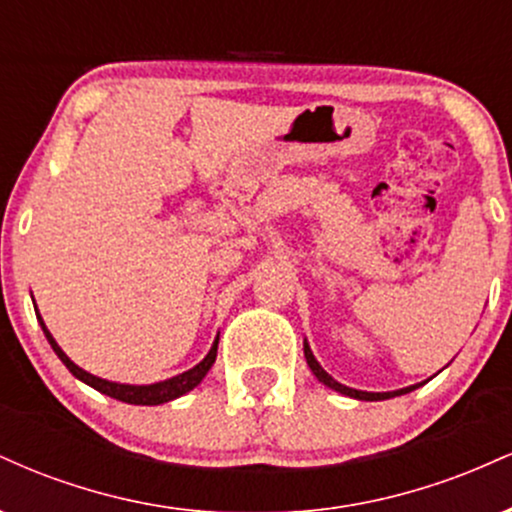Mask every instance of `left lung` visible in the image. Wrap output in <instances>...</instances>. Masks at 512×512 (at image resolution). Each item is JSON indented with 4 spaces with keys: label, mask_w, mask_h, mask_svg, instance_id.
<instances>
[{
    "label": "left lung",
    "mask_w": 512,
    "mask_h": 512,
    "mask_svg": "<svg viewBox=\"0 0 512 512\" xmlns=\"http://www.w3.org/2000/svg\"><path fill=\"white\" fill-rule=\"evenodd\" d=\"M303 351H305V361H308L310 370L315 373V378L320 380V383H325L327 387H332V390L342 392L346 397H354V399H366V402H378V399H390V397H399V395H407V392L416 390L419 385H411V387H402V390H395V392H363V390H354V387H346L342 383H337V380L332 378L330 373H327L325 368L317 363V358L313 356V351H310L308 342H303Z\"/></svg>",
    "instance_id": "8db88e82"
}]
</instances>
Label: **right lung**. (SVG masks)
Masks as SVG:
<instances>
[{
	"mask_svg": "<svg viewBox=\"0 0 512 512\" xmlns=\"http://www.w3.org/2000/svg\"><path fill=\"white\" fill-rule=\"evenodd\" d=\"M38 320H40V327H43L45 337H48L52 351H55V354L60 356V361L69 368V373H72L74 378H79L81 383L91 385L93 390L103 392V395H108V397H113V399H120V402H127V404H144V407H154V404H163V402H170V399H178V397L185 395V392H190L192 387H197L204 380V375L209 373V368L214 366L216 349H219V337H216V342L209 349V354L204 356V361H199L195 368L185 370V373L175 375V378L163 380V383H154V385H122V383H110V380L96 378V375L86 373L84 368L76 366L72 358L64 354L60 346H57L55 339H52V334L48 332V327H45V322H43V317H40V313H38Z\"/></svg>",
	"mask_w": 512,
	"mask_h": 512,
	"instance_id": "right-lung-1",
	"label": "right lung"
}]
</instances>
